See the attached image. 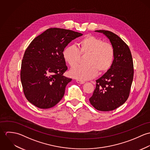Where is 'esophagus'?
<instances>
[{
  "mask_svg": "<svg viewBox=\"0 0 150 150\" xmlns=\"http://www.w3.org/2000/svg\"><path fill=\"white\" fill-rule=\"evenodd\" d=\"M76 82L79 84H83L84 83H85V82L84 81H81V80H77Z\"/></svg>",
  "mask_w": 150,
  "mask_h": 150,
  "instance_id": "1",
  "label": "esophagus"
}]
</instances>
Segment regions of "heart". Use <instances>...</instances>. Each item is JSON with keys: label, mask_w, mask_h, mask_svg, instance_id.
<instances>
[{"label": "heart", "mask_w": 150, "mask_h": 150, "mask_svg": "<svg viewBox=\"0 0 150 150\" xmlns=\"http://www.w3.org/2000/svg\"><path fill=\"white\" fill-rule=\"evenodd\" d=\"M81 55H87L84 62L86 64L77 66L70 71L71 77L79 80H86L95 77L99 73L108 71L112 64L114 51L109 43L95 36L88 35L78 43V48L70 45L63 51L64 61L71 67L79 63Z\"/></svg>", "instance_id": "obj_1"}]
</instances>
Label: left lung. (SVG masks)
<instances>
[{"label":"left lung","mask_w":150,"mask_h":150,"mask_svg":"<svg viewBox=\"0 0 150 150\" xmlns=\"http://www.w3.org/2000/svg\"><path fill=\"white\" fill-rule=\"evenodd\" d=\"M105 35L114 51L110 69L96 80V88L89 98L91 104L102 111L113 110L128 99L133 79V64L128 45L115 33L105 30H95Z\"/></svg>","instance_id":"8db88e82"}]
</instances>
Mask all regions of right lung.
<instances>
[{
    "mask_svg": "<svg viewBox=\"0 0 150 150\" xmlns=\"http://www.w3.org/2000/svg\"><path fill=\"white\" fill-rule=\"evenodd\" d=\"M82 33L50 28L35 38L26 48L21 68V81L27 100L40 108L55 106L63 98L72 79L63 76L67 67L65 47Z\"/></svg>",
    "mask_w": 150,
    "mask_h": 150,
    "instance_id": "right-lung-1",
    "label": "right lung"
}]
</instances>
